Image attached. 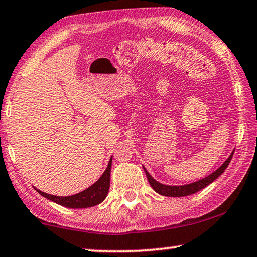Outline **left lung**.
Segmentation results:
<instances>
[{"label":"left lung","instance_id":"8db88e82","mask_svg":"<svg viewBox=\"0 0 257 257\" xmlns=\"http://www.w3.org/2000/svg\"><path fill=\"white\" fill-rule=\"evenodd\" d=\"M233 151L231 153V156L228 157V158L225 160L223 165H221L218 170H216L211 173L208 177L202 179V180H198L196 182H193V183H189V185H185V186H166V185H163V183H160L158 181H156L155 179H153L150 174H149V172L145 170L144 168V172L145 174H147V178L149 180V183H150L151 187L153 188V190L157 191V193L163 195V196H171V197H182V196H188V195L191 194H195L197 193L198 190H201L203 188H205L206 186H209L210 183L213 182L214 180H216L218 177H220L221 174L224 173L225 170H226L229 162H231L232 157H233Z\"/></svg>","mask_w":257,"mask_h":257}]
</instances>
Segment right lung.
<instances>
[{"instance_id":"right-lung-1","label":"right lung","mask_w":257,"mask_h":257,"mask_svg":"<svg viewBox=\"0 0 257 257\" xmlns=\"http://www.w3.org/2000/svg\"><path fill=\"white\" fill-rule=\"evenodd\" d=\"M110 167H112V158L109 159L108 166L104 172V174L101 175L100 179L97 182H94L93 185L89 188L80 191L78 194L71 195V196H55V195L46 194L44 191L39 189L36 190L39 193L41 196H44L49 201H53L57 203V204L66 206V208L71 209H83V208H91L100 203L105 200L107 194H108L109 189V182H110Z\"/></svg>"}]
</instances>
